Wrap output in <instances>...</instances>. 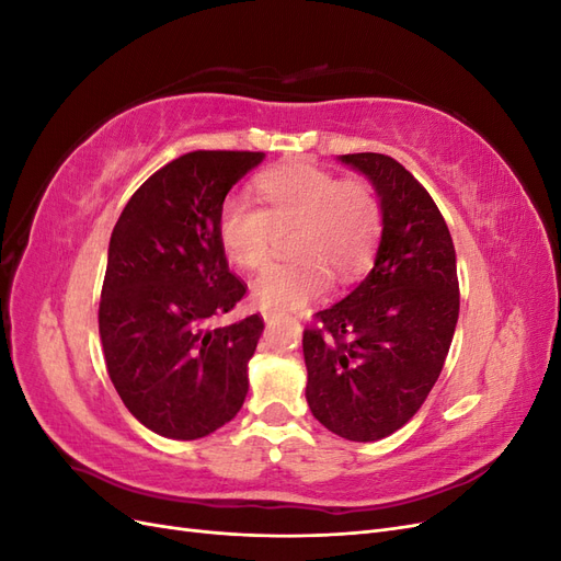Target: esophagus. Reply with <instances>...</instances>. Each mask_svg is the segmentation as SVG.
<instances>
[{"mask_svg":"<svg viewBox=\"0 0 561 561\" xmlns=\"http://www.w3.org/2000/svg\"><path fill=\"white\" fill-rule=\"evenodd\" d=\"M276 318V313H271V311H264V320L266 322H271V320H274Z\"/></svg>","mask_w":561,"mask_h":561,"instance_id":"1","label":"esophagus"}]
</instances>
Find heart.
Returning a JSON list of instances; mask_svg holds the SVG:
<instances>
[{"label":"heart","instance_id":"obj_1","mask_svg":"<svg viewBox=\"0 0 561 561\" xmlns=\"http://www.w3.org/2000/svg\"><path fill=\"white\" fill-rule=\"evenodd\" d=\"M262 208L227 198L217 236L227 257L257 266L274 229H290L293 260L264 264L252 278V297L271 313H293L328 290L330 268L351 278L371 262L381 236V206L371 186L339 180L318 165H283L254 182Z\"/></svg>","mask_w":561,"mask_h":561}]
</instances>
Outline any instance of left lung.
Instances as JSON below:
<instances>
[{"mask_svg": "<svg viewBox=\"0 0 561 561\" xmlns=\"http://www.w3.org/2000/svg\"><path fill=\"white\" fill-rule=\"evenodd\" d=\"M375 186L381 239L367 278L304 330L307 402L339 437L375 443L428 398L458 320L456 250L435 201L386 154H346Z\"/></svg>", "mask_w": 561, "mask_h": 561, "instance_id": "obj_1", "label": "left lung"}]
</instances>
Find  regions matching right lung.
<instances>
[{"mask_svg":"<svg viewBox=\"0 0 561 561\" xmlns=\"http://www.w3.org/2000/svg\"><path fill=\"white\" fill-rule=\"evenodd\" d=\"M262 161L264 151H190L151 175L114 225L100 342L118 398L161 437H206L245 402L264 320L217 325L245 295L219 245L217 215Z\"/></svg>","mask_w":561,"mask_h":561,"instance_id":"add662e5","label":"right lung"}]
</instances>
